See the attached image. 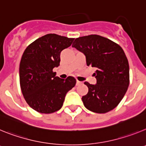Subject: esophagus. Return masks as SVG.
Wrapping results in <instances>:
<instances>
[{"label": "esophagus", "instance_id": "1", "mask_svg": "<svg viewBox=\"0 0 146 146\" xmlns=\"http://www.w3.org/2000/svg\"><path fill=\"white\" fill-rule=\"evenodd\" d=\"M82 82L77 80V82H76V85H77V86H80V85H82Z\"/></svg>", "mask_w": 146, "mask_h": 146}]
</instances>
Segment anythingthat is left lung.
Returning a JSON list of instances; mask_svg holds the SVG:
<instances>
[{
	"label": "left lung",
	"mask_w": 146,
	"mask_h": 146,
	"mask_svg": "<svg viewBox=\"0 0 146 146\" xmlns=\"http://www.w3.org/2000/svg\"><path fill=\"white\" fill-rule=\"evenodd\" d=\"M72 47L86 56L87 66L96 69V83L84 84L88 92L82 97L88 110L105 113L114 109L126 94L129 84V66L123 49L116 43L99 35L77 38Z\"/></svg>",
	"instance_id": "1"
}]
</instances>
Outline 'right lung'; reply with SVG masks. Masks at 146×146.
<instances>
[{
    "label": "right lung",
    "instance_id": "1",
    "mask_svg": "<svg viewBox=\"0 0 146 146\" xmlns=\"http://www.w3.org/2000/svg\"><path fill=\"white\" fill-rule=\"evenodd\" d=\"M74 38L49 33L25 49L20 64V82L25 101L41 113L58 111L67 92L76 84L73 77L66 80L56 76L52 69L60 65L63 50L71 46Z\"/></svg>",
    "mask_w": 146,
    "mask_h": 146
}]
</instances>
